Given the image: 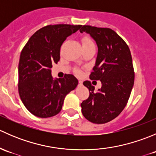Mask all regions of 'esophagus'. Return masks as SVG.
Returning a JSON list of instances; mask_svg holds the SVG:
<instances>
[{"label": "esophagus", "instance_id": "1", "mask_svg": "<svg viewBox=\"0 0 156 156\" xmlns=\"http://www.w3.org/2000/svg\"><path fill=\"white\" fill-rule=\"evenodd\" d=\"M78 85H79V86L82 85V81H79V84H78Z\"/></svg>", "mask_w": 156, "mask_h": 156}]
</instances>
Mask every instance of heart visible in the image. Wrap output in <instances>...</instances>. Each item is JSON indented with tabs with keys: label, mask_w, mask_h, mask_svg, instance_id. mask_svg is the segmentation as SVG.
I'll return each mask as SVG.
<instances>
[{
	"label": "heart",
	"mask_w": 156,
	"mask_h": 156,
	"mask_svg": "<svg viewBox=\"0 0 156 156\" xmlns=\"http://www.w3.org/2000/svg\"><path fill=\"white\" fill-rule=\"evenodd\" d=\"M92 44H94V42L89 37H84L82 38V45Z\"/></svg>",
	"instance_id": "heart-1"
}]
</instances>
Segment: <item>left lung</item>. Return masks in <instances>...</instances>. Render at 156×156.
<instances>
[{"mask_svg":"<svg viewBox=\"0 0 156 156\" xmlns=\"http://www.w3.org/2000/svg\"><path fill=\"white\" fill-rule=\"evenodd\" d=\"M80 32L89 34L97 43L98 52L90 78L102 83L94 92L90 81H84L90 96L81 103V112L90 122L104 124L115 119L128 101L134 83L131 54L125 41L112 29L83 26Z\"/></svg>","mask_w":156,"mask_h":156,"instance_id":"left-lung-1","label":"left lung"}]
</instances>
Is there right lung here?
<instances>
[{
  "mask_svg": "<svg viewBox=\"0 0 156 156\" xmlns=\"http://www.w3.org/2000/svg\"><path fill=\"white\" fill-rule=\"evenodd\" d=\"M82 26L59 24L37 30L21 52L19 62V94L28 110L39 118L61 111L66 96L78 81L73 75L53 78L51 68L60 59V48L67 37Z\"/></svg>",
  "mask_w": 156,
  "mask_h": 156,
  "instance_id": "1",
  "label": "right lung"
}]
</instances>
